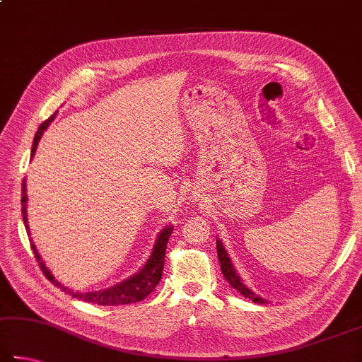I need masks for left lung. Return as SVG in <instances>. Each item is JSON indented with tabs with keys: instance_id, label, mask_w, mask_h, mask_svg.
Masks as SVG:
<instances>
[{
	"instance_id": "obj_1",
	"label": "left lung",
	"mask_w": 362,
	"mask_h": 362,
	"mask_svg": "<svg viewBox=\"0 0 362 362\" xmlns=\"http://www.w3.org/2000/svg\"><path fill=\"white\" fill-rule=\"evenodd\" d=\"M216 252H218V259H220L221 272H223V275H225V277H226V280L229 281V285H231L233 288H235V290H238L242 296H244V298L252 299L253 302H258V304H264V300H262L261 298H256V296H255L252 291H250L244 284H242L240 277H239L238 274H235L234 267H233V264H231V261H229L228 255H226V252H225V248H223L220 240H216Z\"/></svg>"
}]
</instances>
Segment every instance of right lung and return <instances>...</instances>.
Returning <instances> with one entry per match:
<instances>
[{
    "label": "right lung",
    "mask_w": 362,
    "mask_h": 362,
    "mask_svg": "<svg viewBox=\"0 0 362 362\" xmlns=\"http://www.w3.org/2000/svg\"><path fill=\"white\" fill-rule=\"evenodd\" d=\"M54 118H55V115H52L50 118H47V120H45L41 124V127L37 128L36 136H35V141H33L31 156L35 155L39 139H41V136H42V133L45 131V128L49 127L50 122L54 120ZM22 216H23V223H25L26 231H28V225H26V187H25V182H23V185H22ZM173 229H174L173 226H166L160 233L158 239H156V244L153 247L152 255H150V258L146 262V266H144L139 272H137L136 275H133V277H129L128 280H124L123 284H120V285H115L112 288H107V290L95 291V293L71 291L69 288L63 286L62 284H58V281L54 277H52V274L49 272V269L45 267V264L41 261V256L37 255L35 244H33V242H30V245H31L33 253H35V258L39 262V267H41L42 274L55 286L62 288L64 293L71 294L72 298L82 299L85 302H91V304H98V305H123V304H133V302H139L142 299H146L147 296L155 290L156 285L160 284V280L163 277L164 256H166V245H168V240L170 238V234H173Z\"/></svg>",
    "instance_id": "obj_1"
}]
</instances>
